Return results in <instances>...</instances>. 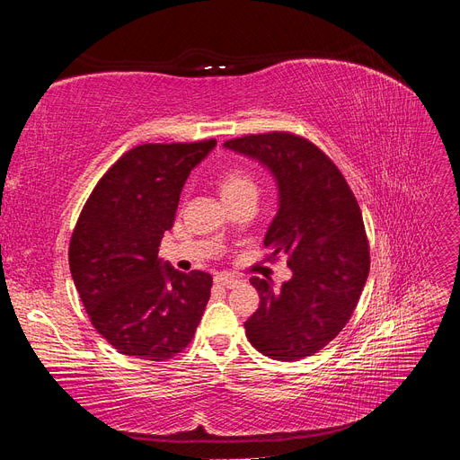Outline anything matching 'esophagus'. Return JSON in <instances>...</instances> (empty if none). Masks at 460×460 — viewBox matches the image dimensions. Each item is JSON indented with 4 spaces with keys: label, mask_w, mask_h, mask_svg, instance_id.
Masks as SVG:
<instances>
[{
    "label": "esophagus",
    "mask_w": 460,
    "mask_h": 460,
    "mask_svg": "<svg viewBox=\"0 0 460 460\" xmlns=\"http://www.w3.org/2000/svg\"><path fill=\"white\" fill-rule=\"evenodd\" d=\"M215 282H217L218 286L232 288V286L238 284L240 280H238V278H235V276H230V274H218V276H215Z\"/></svg>",
    "instance_id": "34e87169"
}]
</instances>
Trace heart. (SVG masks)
<instances>
[{
  "label": "heart",
  "instance_id": "b5f03b06",
  "mask_svg": "<svg viewBox=\"0 0 460 460\" xmlns=\"http://www.w3.org/2000/svg\"><path fill=\"white\" fill-rule=\"evenodd\" d=\"M218 193L222 201H234L243 196H257V184L245 169H228L218 178Z\"/></svg>",
  "mask_w": 460,
  "mask_h": 460
}]
</instances>
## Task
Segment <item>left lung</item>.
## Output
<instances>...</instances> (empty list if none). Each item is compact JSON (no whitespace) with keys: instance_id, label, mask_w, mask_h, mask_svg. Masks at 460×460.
I'll return each mask as SVG.
<instances>
[{"instance_id":"obj_1","label":"left lung","mask_w":460,"mask_h":460,"mask_svg":"<svg viewBox=\"0 0 460 460\" xmlns=\"http://www.w3.org/2000/svg\"><path fill=\"white\" fill-rule=\"evenodd\" d=\"M225 147L272 174L278 211L264 247L270 259L286 255L291 269L280 289L252 278L261 303L245 323L247 338L276 360L309 357L343 330L367 284L370 255L358 203L338 166L299 136H243Z\"/></svg>"}]
</instances>
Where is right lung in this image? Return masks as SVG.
I'll return each instance as SVG.
<instances>
[{"label":"right lung","mask_w":460,"mask_h":460,"mask_svg":"<svg viewBox=\"0 0 460 460\" xmlns=\"http://www.w3.org/2000/svg\"><path fill=\"white\" fill-rule=\"evenodd\" d=\"M217 142L144 144L93 188L68 247L76 291L93 328L122 355L166 360L191 341L213 278L159 259L190 172Z\"/></svg>","instance_id":"add662e5"}]
</instances>
